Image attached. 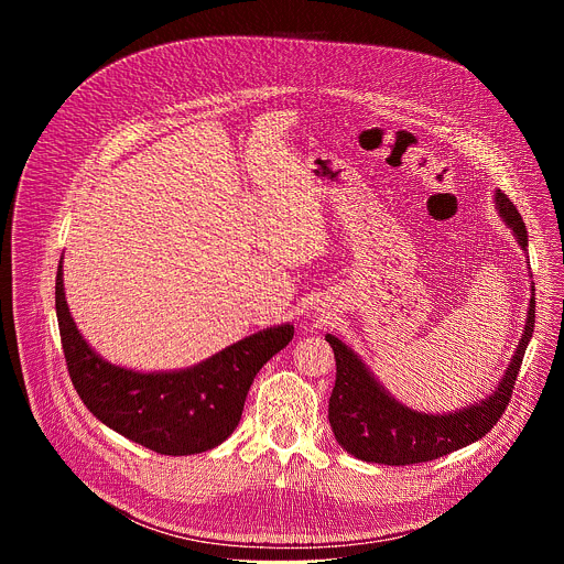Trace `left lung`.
<instances>
[{"label": "left lung", "instance_id": "8db88e82", "mask_svg": "<svg viewBox=\"0 0 564 564\" xmlns=\"http://www.w3.org/2000/svg\"><path fill=\"white\" fill-rule=\"evenodd\" d=\"M496 207L505 223L513 229L520 248L527 250V225L502 189H496ZM533 324L535 285L531 283V301L522 339L502 381L487 399L444 415H426L401 404V401L390 397V392H386V388L375 379L352 348H348L335 335H326L337 361V379L330 394L328 420L339 446L364 462L406 466L437 459L481 440L498 424L509 404L524 350L533 335Z\"/></svg>", "mask_w": 564, "mask_h": 564}]
</instances>
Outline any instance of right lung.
Wrapping results in <instances>:
<instances>
[{
  "instance_id": "1",
  "label": "right lung",
  "mask_w": 564,
  "mask_h": 564,
  "mask_svg": "<svg viewBox=\"0 0 564 564\" xmlns=\"http://www.w3.org/2000/svg\"><path fill=\"white\" fill-rule=\"evenodd\" d=\"M55 312L66 368L85 406L116 433L160 455H194L223 444L243 415L257 372L294 337V326L283 324L192 368L138 372L105 361L79 335L64 299L62 261Z\"/></svg>"
}]
</instances>
